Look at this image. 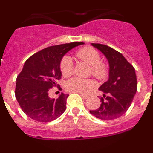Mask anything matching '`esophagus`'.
<instances>
[{
	"label": "esophagus",
	"instance_id": "1",
	"mask_svg": "<svg viewBox=\"0 0 153 153\" xmlns=\"http://www.w3.org/2000/svg\"><path fill=\"white\" fill-rule=\"evenodd\" d=\"M81 97H82V98L84 99V100H86V99L88 98V96H86V95H83V94H81Z\"/></svg>",
	"mask_w": 153,
	"mask_h": 153
}]
</instances>
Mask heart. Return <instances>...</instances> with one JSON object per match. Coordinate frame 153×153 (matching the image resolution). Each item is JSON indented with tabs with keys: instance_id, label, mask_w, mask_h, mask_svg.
I'll return each mask as SVG.
<instances>
[{
	"instance_id": "1",
	"label": "heart",
	"mask_w": 153,
	"mask_h": 153,
	"mask_svg": "<svg viewBox=\"0 0 153 153\" xmlns=\"http://www.w3.org/2000/svg\"><path fill=\"white\" fill-rule=\"evenodd\" d=\"M78 59L91 67V74L97 79H102L106 75V65L101 62L100 55L94 48L90 47H83L76 53ZM72 58L65 56L60 62V70L63 76L67 77L73 74ZM94 86V83L90 79L74 77L69 79L66 83V89L70 93L86 94L90 92Z\"/></svg>"
}]
</instances>
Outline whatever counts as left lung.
Segmentation results:
<instances>
[{
  "mask_svg": "<svg viewBox=\"0 0 153 153\" xmlns=\"http://www.w3.org/2000/svg\"><path fill=\"white\" fill-rule=\"evenodd\" d=\"M100 51L109 63V78L99 90L103 92L100 106L90 110L93 116L102 120L117 119L129 109L137 90L134 67L122 53L112 47L100 44H91Z\"/></svg>",
  "mask_w": 153,
  "mask_h": 153,
  "instance_id": "1",
  "label": "left lung"
}]
</instances>
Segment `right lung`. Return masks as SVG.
Segmentation results:
<instances>
[{
	"mask_svg": "<svg viewBox=\"0 0 153 153\" xmlns=\"http://www.w3.org/2000/svg\"><path fill=\"white\" fill-rule=\"evenodd\" d=\"M83 42L52 46L32 55L17 77L15 97L24 113L38 122L56 120L66 110L68 94L51 99L49 91L61 78L60 62L67 52Z\"/></svg>",
	"mask_w": 153,
	"mask_h": 153,
	"instance_id": "1",
	"label": "right lung"
}]
</instances>
